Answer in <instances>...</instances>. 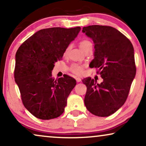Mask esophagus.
<instances>
[{
	"instance_id": "34e87169",
	"label": "esophagus",
	"mask_w": 146,
	"mask_h": 146,
	"mask_svg": "<svg viewBox=\"0 0 146 146\" xmlns=\"http://www.w3.org/2000/svg\"><path fill=\"white\" fill-rule=\"evenodd\" d=\"M76 82H81V78H76Z\"/></svg>"
}]
</instances>
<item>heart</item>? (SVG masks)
<instances>
[{
    "instance_id": "heart-1",
    "label": "heart",
    "mask_w": 146,
    "mask_h": 146,
    "mask_svg": "<svg viewBox=\"0 0 146 146\" xmlns=\"http://www.w3.org/2000/svg\"><path fill=\"white\" fill-rule=\"evenodd\" d=\"M90 46H92V44L90 41L88 40H84L80 42V47L82 50L84 51ZM70 47L68 46L66 49V52L68 50ZM70 71L76 75H81L83 73V67L82 66L78 64H73L70 66Z\"/></svg>"
}]
</instances>
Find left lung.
Returning <instances> with one entry per match:
<instances>
[{
	"instance_id": "left-lung-1",
	"label": "left lung",
	"mask_w": 146,
	"mask_h": 146,
	"mask_svg": "<svg viewBox=\"0 0 146 146\" xmlns=\"http://www.w3.org/2000/svg\"><path fill=\"white\" fill-rule=\"evenodd\" d=\"M82 33L94 44V58L90 66L96 68L103 79L100 84L90 77L83 80L87 87L85 106L94 115L109 116L125 103L135 78L133 45L122 33L108 26H88Z\"/></svg>"
}]
</instances>
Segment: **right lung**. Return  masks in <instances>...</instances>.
<instances>
[{
  "label": "right lung",
  "mask_w": 146,
  "mask_h": 146,
  "mask_svg": "<svg viewBox=\"0 0 146 146\" xmlns=\"http://www.w3.org/2000/svg\"><path fill=\"white\" fill-rule=\"evenodd\" d=\"M80 29L77 27L40 30L24 42L16 53L15 82L24 106L37 118L54 119L64 111L76 81L66 74L55 80L52 71Z\"/></svg>",
  "instance_id": "right-lung-1"
}]
</instances>
